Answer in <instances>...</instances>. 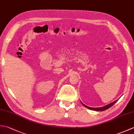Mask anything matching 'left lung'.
Instances as JSON below:
<instances>
[{
	"label": "left lung",
	"instance_id": "8db88e82",
	"mask_svg": "<svg viewBox=\"0 0 134 134\" xmlns=\"http://www.w3.org/2000/svg\"><path fill=\"white\" fill-rule=\"evenodd\" d=\"M118 100H116V101H114V102H113L112 103H110V104H108V105H106V106L103 107H101V108H91V107H87V106H86V105H84L83 103H82V102H81V103L82 104V105H83L85 107H86V108H88V109H89L93 110H96V111H103V110L108 109V108H109L110 107L113 106V105H114L116 102H117Z\"/></svg>",
	"mask_w": 134,
	"mask_h": 134
}]
</instances>
